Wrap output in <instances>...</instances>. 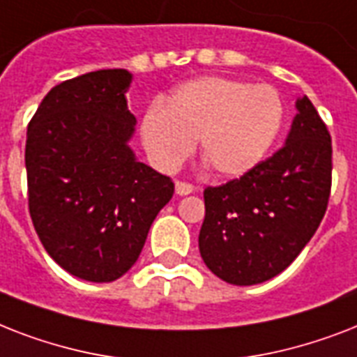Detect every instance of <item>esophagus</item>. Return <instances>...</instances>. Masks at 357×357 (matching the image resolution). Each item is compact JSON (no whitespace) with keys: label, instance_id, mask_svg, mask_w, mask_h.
<instances>
[{"label":"esophagus","instance_id":"obj_1","mask_svg":"<svg viewBox=\"0 0 357 357\" xmlns=\"http://www.w3.org/2000/svg\"><path fill=\"white\" fill-rule=\"evenodd\" d=\"M190 192H195V187L185 181H176V195L178 196H187Z\"/></svg>","mask_w":357,"mask_h":357}]
</instances>
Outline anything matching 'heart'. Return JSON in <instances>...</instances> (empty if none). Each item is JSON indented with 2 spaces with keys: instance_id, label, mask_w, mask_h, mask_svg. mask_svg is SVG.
Masks as SVG:
<instances>
[{
  "instance_id": "b5f03b06",
  "label": "heart",
  "mask_w": 357,
  "mask_h": 357,
  "mask_svg": "<svg viewBox=\"0 0 357 357\" xmlns=\"http://www.w3.org/2000/svg\"><path fill=\"white\" fill-rule=\"evenodd\" d=\"M285 122L276 89L229 77H198L146 111L140 135L151 162L172 172L195 150L222 178H241L265 161Z\"/></svg>"
}]
</instances>
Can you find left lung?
Here are the masks:
<instances>
[{
    "label": "left lung",
    "mask_w": 357,
    "mask_h": 357,
    "mask_svg": "<svg viewBox=\"0 0 357 357\" xmlns=\"http://www.w3.org/2000/svg\"><path fill=\"white\" fill-rule=\"evenodd\" d=\"M332 187V139L310 98L296 100L285 146L252 172L204 190L198 246L231 285L278 276L315 235Z\"/></svg>",
    "instance_id": "obj_1"
}]
</instances>
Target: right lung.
Listing matches in <instances>:
<instances>
[{
  "mask_svg": "<svg viewBox=\"0 0 357 357\" xmlns=\"http://www.w3.org/2000/svg\"><path fill=\"white\" fill-rule=\"evenodd\" d=\"M128 70H98L53 86L27 128L29 213L52 259L86 282H114L135 265L172 179L129 146L137 119Z\"/></svg>",
  "mask_w": 357,
  "mask_h": 357,
  "instance_id": "obj_1",
  "label": "right lung"
}]
</instances>
